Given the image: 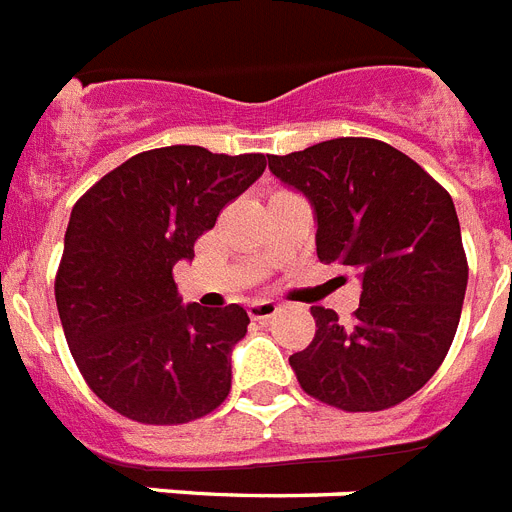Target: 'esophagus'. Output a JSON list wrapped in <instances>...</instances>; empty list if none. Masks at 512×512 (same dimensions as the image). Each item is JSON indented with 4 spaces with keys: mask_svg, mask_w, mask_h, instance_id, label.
Instances as JSON below:
<instances>
[{
    "mask_svg": "<svg viewBox=\"0 0 512 512\" xmlns=\"http://www.w3.org/2000/svg\"><path fill=\"white\" fill-rule=\"evenodd\" d=\"M277 311H280V306L274 301H253L251 306H248V316H251L253 322H266V319H272Z\"/></svg>",
    "mask_w": 512,
    "mask_h": 512,
    "instance_id": "1",
    "label": "esophagus"
}]
</instances>
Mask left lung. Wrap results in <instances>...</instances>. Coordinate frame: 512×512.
<instances>
[{
    "label": "left lung",
    "mask_w": 512,
    "mask_h": 512,
    "mask_svg": "<svg viewBox=\"0 0 512 512\" xmlns=\"http://www.w3.org/2000/svg\"><path fill=\"white\" fill-rule=\"evenodd\" d=\"M316 217V253L361 277L353 322L314 306L316 335L290 356L311 398L340 411H384L445 361L466 298L468 261L450 193L377 138H332L269 156Z\"/></svg>",
    "instance_id": "left-lung-1"
}]
</instances>
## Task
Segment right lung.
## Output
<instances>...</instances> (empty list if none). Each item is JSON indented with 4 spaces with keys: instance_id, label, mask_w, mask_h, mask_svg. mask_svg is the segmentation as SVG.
I'll return each mask as SVG.
<instances>
[{
    "instance_id": "add662e5",
    "label": "right lung",
    "mask_w": 512,
    "mask_h": 512,
    "mask_svg": "<svg viewBox=\"0 0 512 512\" xmlns=\"http://www.w3.org/2000/svg\"><path fill=\"white\" fill-rule=\"evenodd\" d=\"M266 170L264 154L201 146L141 151L78 198L54 295L88 387L141 424H188L230 395V353L248 332L238 303L183 306L172 266Z\"/></svg>"
}]
</instances>
